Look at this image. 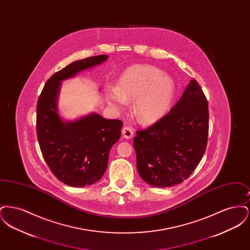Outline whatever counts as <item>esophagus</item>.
Masks as SVG:
<instances>
[{
    "label": "esophagus",
    "instance_id": "1",
    "mask_svg": "<svg viewBox=\"0 0 250 250\" xmlns=\"http://www.w3.org/2000/svg\"><path fill=\"white\" fill-rule=\"evenodd\" d=\"M122 134L125 139H131L133 134H134V131H133V128H131L130 126H125L122 129Z\"/></svg>",
    "mask_w": 250,
    "mask_h": 250
}]
</instances>
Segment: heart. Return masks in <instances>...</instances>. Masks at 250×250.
Instances as JSON below:
<instances>
[{
	"mask_svg": "<svg viewBox=\"0 0 250 250\" xmlns=\"http://www.w3.org/2000/svg\"><path fill=\"white\" fill-rule=\"evenodd\" d=\"M175 95L173 80L159 68L149 64L129 67L120 78L117 88L106 91L109 106L123 109L127 100L135 101V113L143 124L161 119L168 110Z\"/></svg>",
	"mask_w": 250,
	"mask_h": 250,
	"instance_id": "b5f03b06",
	"label": "heart"
}]
</instances>
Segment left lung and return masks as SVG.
<instances>
[{
    "label": "left lung",
    "instance_id": "8db88e82",
    "mask_svg": "<svg viewBox=\"0 0 250 250\" xmlns=\"http://www.w3.org/2000/svg\"><path fill=\"white\" fill-rule=\"evenodd\" d=\"M209 131L208 102L192 79L169 112L144 130L136 132L134 148L141 177L156 188L188 178L202 160Z\"/></svg>",
    "mask_w": 250,
    "mask_h": 250
}]
</instances>
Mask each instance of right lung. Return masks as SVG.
<instances>
[{
  "label": "right lung",
  "instance_id": "1",
  "mask_svg": "<svg viewBox=\"0 0 250 250\" xmlns=\"http://www.w3.org/2000/svg\"><path fill=\"white\" fill-rule=\"evenodd\" d=\"M107 59L105 54L93 56L56 72L37 101L36 133L42 155L52 173L74 188L92 185L104 175L109 150L119 141L123 122L94 112L73 122L62 121L57 107L61 82Z\"/></svg>",
  "mask_w": 250,
  "mask_h": 250
}]
</instances>
